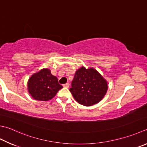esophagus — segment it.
I'll return each mask as SVG.
<instances>
[{
  "instance_id": "obj_1",
  "label": "esophagus",
  "mask_w": 147,
  "mask_h": 147,
  "mask_svg": "<svg viewBox=\"0 0 147 147\" xmlns=\"http://www.w3.org/2000/svg\"><path fill=\"white\" fill-rule=\"evenodd\" d=\"M69 86H70V84H69L68 82H67V83H66V84H63V86L65 87V88H69Z\"/></svg>"
}]
</instances>
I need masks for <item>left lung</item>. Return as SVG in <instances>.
<instances>
[{"label": "left lung", "instance_id": "obj_1", "mask_svg": "<svg viewBox=\"0 0 147 147\" xmlns=\"http://www.w3.org/2000/svg\"><path fill=\"white\" fill-rule=\"evenodd\" d=\"M107 88V82L98 71L82 66L75 74L70 91L79 104L91 106L102 100Z\"/></svg>", "mask_w": 147, "mask_h": 147}]
</instances>
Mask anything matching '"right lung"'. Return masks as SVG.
Masks as SVG:
<instances>
[{
  "instance_id": "obj_1",
  "label": "right lung",
  "mask_w": 147,
  "mask_h": 147,
  "mask_svg": "<svg viewBox=\"0 0 147 147\" xmlns=\"http://www.w3.org/2000/svg\"><path fill=\"white\" fill-rule=\"evenodd\" d=\"M62 88L57 77L52 76L48 68H43L33 74L27 82L29 94L33 98L40 101L51 100Z\"/></svg>"
}]
</instances>
